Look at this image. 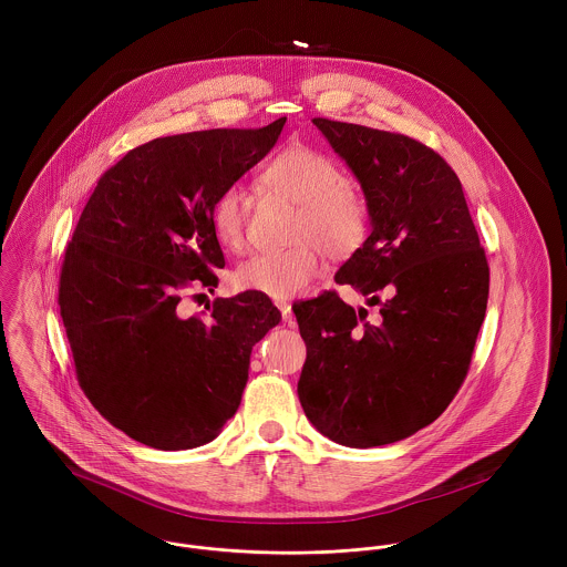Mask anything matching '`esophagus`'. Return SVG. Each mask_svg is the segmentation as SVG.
<instances>
[{
  "label": "esophagus",
  "mask_w": 567,
  "mask_h": 567,
  "mask_svg": "<svg viewBox=\"0 0 567 567\" xmlns=\"http://www.w3.org/2000/svg\"><path fill=\"white\" fill-rule=\"evenodd\" d=\"M277 308L281 310L284 323L290 324V327H292V324H295V315H292V306H290V303H286V301H279V303H277Z\"/></svg>",
  "instance_id": "esophagus-1"
}]
</instances>
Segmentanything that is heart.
<instances>
[{
  "mask_svg": "<svg viewBox=\"0 0 567 567\" xmlns=\"http://www.w3.org/2000/svg\"><path fill=\"white\" fill-rule=\"evenodd\" d=\"M261 183L299 205L292 238L284 250L255 252L236 270V284L284 301L303 292L323 268V248L331 257L358 250L369 231L364 189L340 174L338 165L310 146H290L261 169ZM214 238L227 250L246 246V205L238 187L223 189L212 205Z\"/></svg>",
  "mask_w": 567,
  "mask_h": 567,
  "instance_id": "b5f03b06",
  "label": "heart"
}]
</instances>
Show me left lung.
Wrapping results in <instances>:
<instances>
[{
    "instance_id": "left-lung-1",
    "label": "left lung",
    "mask_w": 567,
    "mask_h": 567,
    "mask_svg": "<svg viewBox=\"0 0 567 567\" xmlns=\"http://www.w3.org/2000/svg\"><path fill=\"white\" fill-rule=\"evenodd\" d=\"M358 176L373 231L336 284L380 306L369 321L336 290L292 306L308 358L306 416L347 447H378L430 425L463 386L488 299L485 248L456 172L402 133L312 120Z\"/></svg>"
}]
</instances>
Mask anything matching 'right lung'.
<instances>
[{
	"instance_id": "add662e5",
	"label": "right lung",
	"mask_w": 567,
	"mask_h": 567,
	"mask_svg": "<svg viewBox=\"0 0 567 567\" xmlns=\"http://www.w3.org/2000/svg\"><path fill=\"white\" fill-rule=\"evenodd\" d=\"M212 128L159 137L111 165L89 196L59 277L76 380L131 439L165 452L218 436L243 400L252 344L281 321L266 295L216 299L209 317L176 308L218 286L225 255L212 205L281 135Z\"/></svg>"
}]
</instances>
